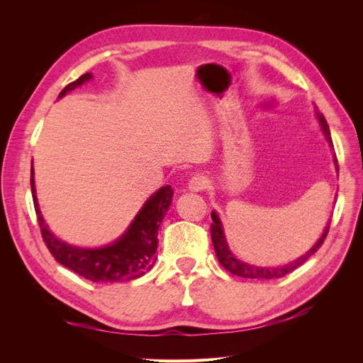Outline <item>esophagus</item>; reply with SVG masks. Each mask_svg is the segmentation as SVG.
Instances as JSON below:
<instances>
[{
    "label": "esophagus",
    "instance_id": "34e87169",
    "mask_svg": "<svg viewBox=\"0 0 363 363\" xmlns=\"http://www.w3.org/2000/svg\"><path fill=\"white\" fill-rule=\"evenodd\" d=\"M206 186H207V179L204 177V175L203 174H195L188 183V189L191 192H201V191L206 189Z\"/></svg>",
    "mask_w": 363,
    "mask_h": 363
}]
</instances>
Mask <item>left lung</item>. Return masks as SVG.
Listing matches in <instances>:
<instances>
[{"label": "left lung", "instance_id": "8db88e82", "mask_svg": "<svg viewBox=\"0 0 363 363\" xmlns=\"http://www.w3.org/2000/svg\"><path fill=\"white\" fill-rule=\"evenodd\" d=\"M316 118H318V123H320L321 125V131L324 138L327 139L328 145L333 147V142H332V136H330V128H328V124L325 118L323 116V113H320L316 111ZM333 163H335V168L336 171H339V167H337V159L333 157ZM212 242H213V247H215V252H216V257L219 260V263L221 265L230 271L232 274H235V276L238 277H244V279H257V280H271V279H280L283 276H286V274L292 272L294 269L298 268L300 265H303V263L309 259L312 255H315V252L318 251V248H320L324 242V239L328 233V225H330V223H327L325 228L323 235L320 236V239L316 240L315 245L309 250L306 251V255L300 256L298 259H295L289 263H286V265L283 267H259V265H251V263H247V262H242L240 259H238L232 250H230L228 247V242H227V238H225V233H224V225L221 223V219H219V215L213 211L212 212Z\"/></svg>", "mask_w": 363, "mask_h": 363}]
</instances>
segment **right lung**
Returning <instances> with one entry per match:
<instances>
[{
    "label": "right lung",
    "instance_id": "1",
    "mask_svg": "<svg viewBox=\"0 0 363 363\" xmlns=\"http://www.w3.org/2000/svg\"><path fill=\"white\" fill-rule=\"evenodd\" d=\"M92 79L94 75L91 72L83 74L80 79L65 87L59 94V98H63L75 87H80ZM30 184L43 240L54 259L63 267L95 283H115L139 279L156 263V250L159 244L157 232L174 195L169 184L163 186L150 196L123 235L112 244L98 248L77 247L54 235L39 208L33 167Z\"/></svg>",
    "mask_w": 363,
    "mask_h": 363
}]
</instances>
